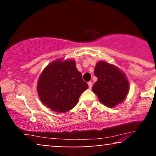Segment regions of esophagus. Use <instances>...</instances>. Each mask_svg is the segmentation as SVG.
<instances>
[{"instance_id": "34e87169", "label": "esophagus", "mask_w": 156, "mask_h": 156, "mask_svg": "<svg viewBox=\"0 0 156 156\" xmlns=\"http://www.w3.org/2000/svg\"><path fill=\"white\" fill-rule=\"evenodd\" d=\"M88 85H89V89H92V82H91V81H89V82H88Z\"/></svg>"}]
</instances>
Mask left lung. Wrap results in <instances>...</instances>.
<instances>
[{"label":"left lung","mask_w":156,"mask_h":156,"mask_svg":"<svg viewBox=\"0 0 156 156\" xmlns=\"http://www.w3.org/2000/svg\"><path fill=\"white\" fill-rule=\"evenodd\" d=\"M98 80L92 87L99 101L108 108H114L125 101L129 92L128 78L119 68L104 61H99L94 67Z\"/></svg>","instance_id":"left-lung-1"}]
</instances>
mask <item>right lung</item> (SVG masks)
Returning a JSON list of instances; mask_svg holds the SVG:
<instances>
[{"mask_svg":"<svg viewBox=\"0 0 156 156\" xmlns=\"http://www.w3.org/2000/svg\"><path fill=\"white\" fill-rule=\"evenodd\" d=\"M88 87L77 69L76 61L58 58L43 69L37 90L43 105L53 112L65 113L76 106Z\"/></svg>","mask_w":156,"mask_h":156,"instance_id":"1","label":"right lung"}]
</instances>
